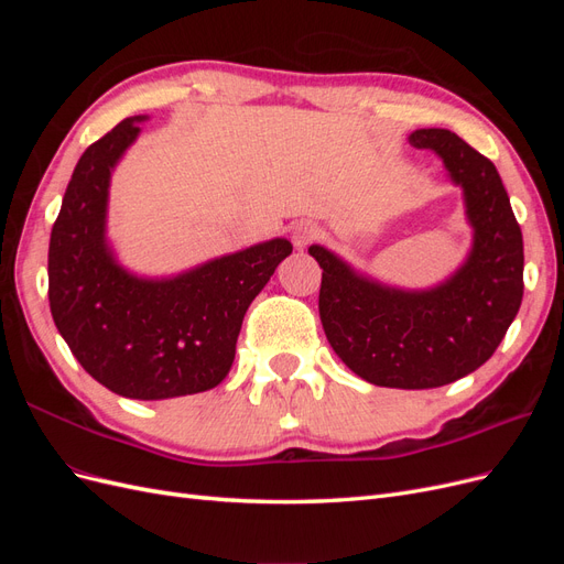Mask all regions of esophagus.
Returning <instances> with one entry per match:
<instances>
[{
    "mask_svg": "<svg viewBox=\"0 0 564 564\" xmlns=\"http://www.w3.org/2000/svg\"><path fill=\"white\" fill-rule=\"evenodd\" d=\"M317 235L319 230L315 224H311V220H299V224L292 228V242L296 249H305Z\"/></svg>",
    "mask_w": 564,
    "mask_h": 564,
    "instance_id": "1",
    "label": "esophagus"
}]
</instances>
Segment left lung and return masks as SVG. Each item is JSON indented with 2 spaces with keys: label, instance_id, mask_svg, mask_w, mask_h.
<instances>
[{
  "label": "left lung",
  "instance_id": "obj_1",
  "mask_svg": "<svg viewBox=\"0 0 564 564\" xmlns=\"http://www.w3.org/2000/svg\"><path fill=\"white\" fill-rule=\"evenodd\" d=\"M409 143L433 150L464 191L466 261L435 286L402 289L327 247L308 253L322 268V327L344 365L373 386L423 390L468 377L499 348L522 303L524 253L497 166L447 129H416Z\"/></svg>",
  "mask_w": 564,
  "mask_h": 564
}]
</instances>
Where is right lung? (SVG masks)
Here are the masks:
<instances>
[{
	"label": "right lung",
	"instance_id": "1",
	"mask_svg": "<svg viewBox=\"0 0 564 564\" xmlns=\"http://www.w3.org/2000/svg\"><path fill=\"white\" fill-rule=\"evenodd\" d=\"M145 115L84 150L48 242V305L77 362L129 400H169L228 377L251 301L292 253L284 237L169 278L135 275L108 242L110 178Z\"/></svg>",
	"mask_w": 564,
	"mask_h": 564
}]
</instances>
